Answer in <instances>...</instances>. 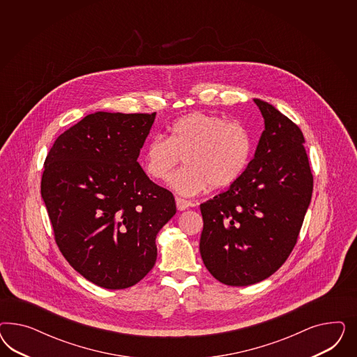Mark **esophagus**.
<instances>
[{
	"label": "esophagus",
	"mask_w": 357,
	"mask_h": 357,
	"mask_svg": "<svg viewBox=\"0 0 357 357\" xmlns=\"http://www.w3.org/2000/svg\"><path fill=\"white\" fill-rule=\"evenodd\" d=\"M175 203H176L178 211H185V209H188L191 206V202L182 199V197H175Z\"/></svg>",
	"instance_id": "1"
}]
</instances>
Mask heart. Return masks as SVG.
<instances>
[{
  "label": "heart",
  "mask_w": 357,
  "mask_h": 357,
  "mask_svg": "<svg viewBox=\"0 0 357 357\" xmlns=\"http://www.w3.org/2000/svg\"><path fill=\"white\" fill-rule=\"evenodd\" d=\"M170 136L146 142L142 163L146 174L166 179L183 157L185 166L169 178L179 195L195 196L209 185L220 188L236 182L249 162L251 140L243 126L215 114L194 112L175 120Z\"/></svg>",
  "instance_id": "b5f03b06"
}]
</instances>
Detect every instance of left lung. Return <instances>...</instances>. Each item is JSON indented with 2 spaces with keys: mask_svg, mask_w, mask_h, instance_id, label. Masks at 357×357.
<instances>
[{
  "mask_svg": "<svg viewBox=\"0 0 357 357\" xmlns=\"http://www.w3.org/2000/svg\"><path fill=\"white\" fill-rule=\"evenodd\" d=\"M254 158L225 192L200 206V254L222 284L246 287L270 278L289 257L312 200L313 175L303 132L268 102Z\"/></svg>",
  "mask_w": 357,
  "mask_h": 357,
  "instance_id": "obj_1",
  "label": "left lung"
}]
</instances>
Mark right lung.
I'll return each instance as SVG.
<instances>
[{
  "label": "right lung",
  "instance_id": "1",
  "mask_svg": "<svg viewBox=\"0 0 357 357\" xmlns=\"http://www.w3.org/2000/svg\"><path fill=\"white\" fill-rule=\"evenodd\" d=\"M153 114L98 111L60 135L48 153L42 197L65 259L106 289L137 284L157 259L155 238L175 215L170 191L137 162Z\"/></svg>",
  "mask_w": 357,
  "mask_h": 357
}]
</instances>
